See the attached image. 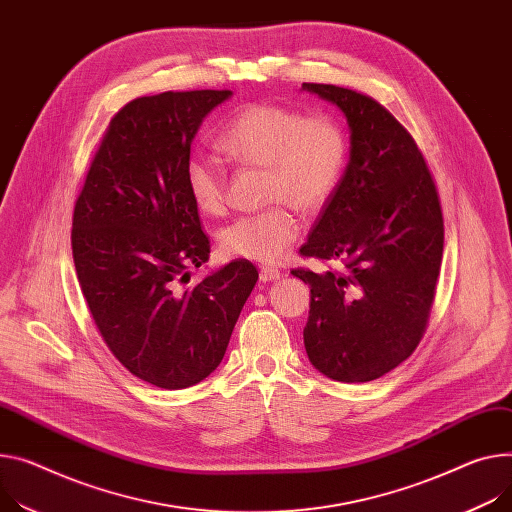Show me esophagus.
<instances>
[{"mask_svg":"<svg viewBox=\"0 0 512 512\" xmlns=\"http://www.w3.org/2000/svg\"><path fill=\"white\" fill-rule=\"evenodd\" d=\"M283 277V272L277 266H262L260 268V281H279Z\"/></svg>","mask_w":512,"mask_h":512,"instance_id":"esophagus-1","label":"esophagus"}]
</instances>
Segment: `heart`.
Returning a JSON list of instances; mask_svg holds the SVG:
<instances>
[{
	"label": "heart",
	"mask_w": 512,
	"mask_h": 512,
	"mask_svg": "<svg viewBox=\"0 0 512 512\" xmlns=\"http://www.w3.org/2000/svg\"><path fill=\"white\" fill-rule=\"evenodd\" d=\"M217 145L242 166L264 168L266 201L279 203L238 217L221 231V248L229 256L258 262L279 260L299 238L301 223L289 204L313 215L332 201L350 149L348 135L334 116L307 114L274 102H254L235 112L221 129ZM186 188L203 213L217 215L225 209L227 176L215 157H188Z\"/></svg>",
	"instance_id": "heart-1"
}]
</instances>
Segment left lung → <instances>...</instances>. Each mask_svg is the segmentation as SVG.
Instances as JSON below:
<instances>
[{"label":"left lung","instance_id":"obj_1","mask_svg":"<svg viewBox=\"0 0 512 512\" xmlns=\"http://www.w3.org/2000/svg\"><path fill=\"white\" fill-rule=\"evenodd\" d=\"M303 90L336 104L350 129L342 182L299 250L342 270H291L311 289L303 342L326 377L365 383L424 336L443 258L441 201L422 151L385 106L330 84Z\"/></svg>","mask_w":512,"mask_h":512}]
</instances>
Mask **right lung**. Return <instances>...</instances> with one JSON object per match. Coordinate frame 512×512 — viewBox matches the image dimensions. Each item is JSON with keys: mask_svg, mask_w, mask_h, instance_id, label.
Listing matches in <instances>:
<instances>
[{"mask_svg": "<svg viewBox=\"0 0 512 512\" xmlns=\"http://www.w3.org/2000/svg\"><path fill=\"white\" fill-rule=\"evenodd\" d=\"M229 90L164 92L112 116L73 209L77 281L100 336L135 377L184 389L221 363L258 270L233 260L201 283L209 238L186 188L190 143Z\"/></svg>", "mask_w": 512, "mask_h": 512, "instance_id": "1", "label": "right lung"}]
</instances>
